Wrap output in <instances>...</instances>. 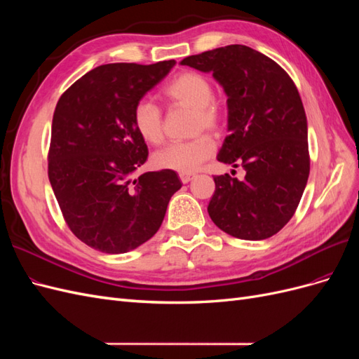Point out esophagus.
<instances>
[{"label":"esophagus","mask_w":359,"mask_h":359,"mask_svg":"<svg viewBox=\"0 0 359 359\" xmlns=\"http://www.w3.org/2000/svg\"><path fill=\"white\" fill-rule=\"evenodd\" d=\"M193 178H194L193 173H186V172H181V173H180V180H181L182 184L190 182Z\"/></svg>","instance_id":"obj_1"}]
</instances>
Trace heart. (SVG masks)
I'll return each mask as SVG.
<instances>
[{"mask_svg":"<svg viewBox=\"0 0 359 359\" xmlns=\"http://www.w3.org/2000/svg\"><path fill=\"white\" fill-rule=\"evenodd\" d=\"M165 97L178 106L193 109L194 130L203 128L219 132L223 115L214 102V86L208 78L196 72H184L175 76L165 88ZM133 126L147 144L158 145L163 140V115L158 106L151 100H140L133 109ZM215 151V142L210 135H202L187 142L170 144L154 154V165L165 170L194 172L201 163L210 158Z\"/></svg>","mask_w":359,"mask_h":359,"instance_id":"obj_1","label":"heart"}]
</instances>
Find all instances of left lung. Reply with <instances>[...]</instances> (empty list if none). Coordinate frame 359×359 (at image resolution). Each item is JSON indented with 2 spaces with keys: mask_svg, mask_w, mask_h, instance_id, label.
<instances>
[{
  "mask_svg": "<svg viewBox=\"0 0 359 359\" xmlns=\"http://www.w3.org/2000/svg\"><path fill=\"white\" fill-rule=\"evenodd\" d=\"M212 73L227 95V132L217 160L245 169L240 181L214 177L208 214L240 240L276 235L295 214L310 173L307 116L299 93L276 61L229 45L181 61Z\"/></svg>",
  "mask_w": 359,
  "mask_h": 359,
  "instance_id": "left-lung-1",
  "label": "left lung"
}]
</instances>
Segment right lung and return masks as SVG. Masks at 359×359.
I'll list each match as a JSON object with an SVG mask.
<instances>
[{
    "mask_svg": "<svg viewBox=\"0 0 359 359\" xmlns=\"http://www.w3.org/2000/svg\"><path fill=\"white\" fill-rule=\"evenodd\" d=\"M173 66L175 60L99 66L60 97L53 112L52 190L70 231L102 253H127L153 238L182 186L165 169L133 180L148 158L133 109Z\"/></svg>",
    "mask_w": 359,
    "mask_h": 359,
    "instance_id": "obj_1",
    "label": "right lung"
}]
</instances>
